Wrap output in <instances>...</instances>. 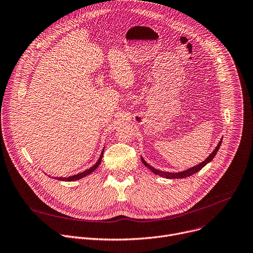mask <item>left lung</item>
<instances>
[{"label":"left lung","instance_id":"obj_1","mask_svg":"<svg viewBox=\"0 0 253 253\" xmlns=\"http://www.w3.org/2000/svg\"><path fill=\"white\" fill-rule=\"evenodd\" d=\"M222 140H223V137L221 138V140L219 141V143H218V145L216 146V148L214 149V151L207 157L203 163H201V164H199V165H197L196 167H193V168H191V169H187V170H183V171H179V172H169V171H162V170H158V169H154V168H152L151 166H149L145 160L143 159V157L141 156V160H142V163H143V165L145 166V167H147L154 174H157V175H160V176H164V177H166V178H183V177H188V176H191L192 174H194V173H196V172H198L200 169H202L207 164H209L210 162H212L213 160V158L215 157V155L217 154V152H218V150H219V148H220V146H221V143H222Z\"/></svg>","mask_w":253,"mask_h":253}]
</instances>
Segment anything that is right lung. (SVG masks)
I'll return each instance as SVG.
<instances>
[{"label": "right lung", "instance_id": "1", "mask_svg": "<svg viewBox=\"0 0 253 253\" xmlns=\"http://www.w3.org/2000/svg\"><path fill=\"white\" fill-rule=\"evenodd\" d=\"M103 154H104V149H103V151H102V153H101V155H100V158L98 159V162L91 167V168H89L88 169H86V170H84V171H83V172H80V173H78V174H75V175H72V176H67V177H60V176H55V178L56 179H58V180H62V181H74V180H78V179H81V178H83L84 176H85V175H87V174H89V173H91L93 171H95V169L101 165V162H102V157H103Z\"/></svg>", "mask_w": 253, "mask_h": 253}]
</instances>
